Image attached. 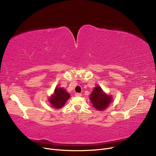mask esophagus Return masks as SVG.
Wrapping results in <instances>:
<instances>
[{
	"instance_id": "obj_1",
	"label": "esophagus",
	"mask_w": 156,
	"mask_h": 156,
	"mask_svg": "<svg viewBox=\"0 0 156 156\" xmlns=\"http://www.w3.org/2000/svg\"><path fill=\"white\" fill-rule=\"evenodd\" d=\"M75 96H78V97H81V96H82V94H81V93H76V94H75Z\"/></svg>"
}]
</instances>
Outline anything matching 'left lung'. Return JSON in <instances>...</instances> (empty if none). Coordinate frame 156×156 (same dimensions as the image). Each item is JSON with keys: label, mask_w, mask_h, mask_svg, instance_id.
<instances>
[{"label": "left lung", "mask_w": 156, "mask_h": 156, "mask_svg": "<svg viewBox=\"0 0 156 156\" xmlns=\"http://www.w3.org/2000/svg\"><path fill=\"white\" fill-rule=\"evenodd\" d=\"M90 99L93 106L99 111L105 110L112 102V96L105 94L101 87L96 86L90 94Z\"/></svg>", "instance_id": "8db88e82"}]
</instances>
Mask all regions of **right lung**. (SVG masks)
<instances>
[{
	"label": "right lung",
	"instance_id": "right-lung-1",
	"mask_svg": "<svg viewBox=\"0 0 156 156\" xmlns=\"http://www.w3.org/2000/svg\"><path fill=\"white\" fill-rule=\"evenodd\" d=\"M70 98V94L67 93L64 89L57 87L54 93L49 99V102L51 106L56 109L61 108Z\"/></svg>",
	"mask_w": 156,
	"mask_h": 156
}]
</instances>
